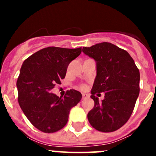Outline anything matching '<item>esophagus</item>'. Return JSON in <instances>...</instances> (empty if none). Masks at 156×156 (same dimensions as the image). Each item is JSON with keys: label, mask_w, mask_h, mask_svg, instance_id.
<instances>
[{"label": "esophagus", "mask_w": 156, "mask_h": 156, "mask_svg": "<svg viewBox=\"0 0 156 156\" xmlns=\"http://www.w3.org/2000/svg\"><path fill=\"white\" fill-rule=\"evenodd\" d=\"M82 98H83V99L87 98H89V95L87 94H85V93H83L82 94Z\"/></svg>", "instance_id": "1"}]
</instances>
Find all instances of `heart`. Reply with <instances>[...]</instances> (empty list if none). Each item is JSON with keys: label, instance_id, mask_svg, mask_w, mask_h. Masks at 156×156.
Instances as JSON below:
<instances>
[{"label": "heart", "instance_id": "1", "mask_svg": "<svg viewBox=\"0 0 156 156\" xmlns=\"http://www.w3.org/2000/svg\"><path fill=\"white\" fill-rule=\"evenodd\" d=\"M83 87H84V86H83Z\"/></svg>", "mask_w": 156, "mask_h": 156}]
</instances>
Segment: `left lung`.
I'll return each mask as SVG.
<instances>
[{"mask_svg": "<svg viewBox=\"0 0 156 156\" xmlns=\"http://www.w3.org/2000/svg\"><path fill=\"white\" fill-rule=\"evenodd\" d=\"M83 52L97 65L90 95L94 106L88 112V121L98 131H115L127 122L134 108L140 92L138 68L126 51L111 43L83 48ZM101 92L105 99L99 103L95 94Z\"/></svg>", "mask_w": 156, "mask_h": 156, "instance_id": "obj_1", "label": "left lung"}]
</instances>
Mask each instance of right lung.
<instances>
[{"label":"right lung","instance_id":"right-lung-1","mask_svg":"<svg viewBox=\"0 0 156 156\" xmlns=\"http://www.w3.org/2000/svg\"><path fill=\"white\" fill-rule=\"evenodd\" d=\"M81 48L48 47L27 58L18 77V101L25 115L36 128L44 133L62 129L68 122L70 109L80 102L82 94L67 90L64 98L51 93L61 84L68 66L80 55Z\"/></svg>","mask_w":156,"mask_h":156}]
</instances>
